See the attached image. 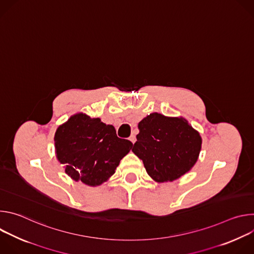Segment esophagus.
Instances as JSON below:
<instances>
[{"label": "esophagus", "instance_id": "1", "mask_svg": "<svg viewBox=\"0 0 254 254\" xmlns=\"http://www.w3.org/2000/svg\"><path fill=\"white\" fill-rule=\"evenodd\" d=\"M135 139H136V138H135V135H134V134H131V135L129 136V140H130L132 143L135 142Z\"/></svg>", "mask_w": 254, "mask_h": 254}]
</instances>
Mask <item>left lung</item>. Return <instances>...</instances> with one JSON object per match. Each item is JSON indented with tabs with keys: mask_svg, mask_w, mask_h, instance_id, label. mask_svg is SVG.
Masks as SVG:
<instances>
[{
	"mask_svg": "<svg viewBox=\"0 0 254 254\" xmlns=\"http://www.w3.org/2000/svg\"><path fill=\"white\" fill-rule=\"evenodd\" d=\"M137 127L139 132L131 151L157 182L180 178L197 162L202 138L185 119L154 113Z\"/></svg>",
	"mask_w": 254,
	"mask_h": 254,
	"instance_id": "1",
	"label": "left lung"
}]
</instances>
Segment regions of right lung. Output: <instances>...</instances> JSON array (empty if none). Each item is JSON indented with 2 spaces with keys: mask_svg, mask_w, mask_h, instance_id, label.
Masks as SVG:
<instances>
[{
  "mask_svg": "<svg viewBox=\"0 0 254 254\" xmlns=\"http://www.w3.org/2000/svg\"><path fill=\"white\" fill-rule=\"evenodd\" d=\"M58 161L74 181L98 186L116 173L132 143L120 138L114 126L76 114L61 125L54 136Z\"/></svg>",
  "mask_w": 254,
  "mask_h": 254,
  "instance_id": "right-lung-1",
  "label": "right lung"
}]
</instances>
